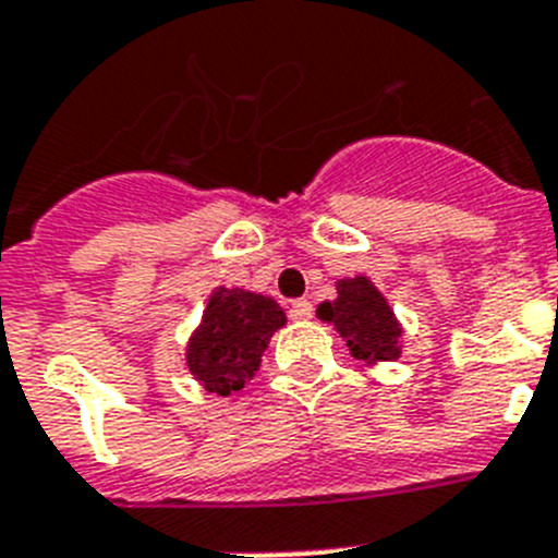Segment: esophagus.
I'll return each mask as SVG.
<instances>
[{
  "label": "esophagus",
  "mask_w": 558,
  "mask_h": 558,
  "mask_svg": "<svg viewBox=\"0 0 558 558\" xmlns=\"http://www.w3.org/2000/svg\"><path fill=\"white\" fill-rule=\"evenodd\" d=\"M289 317L292 319H312L314 317V306L308 300H292V306H289Z\"/></svg>",
  "instance_id": "34e87169"
}]
</instances>
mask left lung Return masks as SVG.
Returning <instances> with one entry per match:
<instances>
[{"label":"left lung","instance_id":"obj_1","mask_svg":"<svg viewBox=\"0 0 558 558\" xmlns=\"http://www.w3.org/2000/svg\"><path fill=\"white\" fill-rule=\"evenodd\" d=\"M317 317L331 323L345 339L351 356L367 365L396 362L401 356V323L371 278L356 275L339 280L337 300L319 303Z\"/></svg>","mask_w":558,"mask_h":558}]
</instances>
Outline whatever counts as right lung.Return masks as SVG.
<instances>
[{
  "label": "right lung",
  "mask_w": 558,
  "mask_h": 558,
  "mask_svg": "<svg viewBox=\"0 0 558 558\" xmlns=\"http://www.w3.org/2000/svg\"><path fill=\"white\" fill-rule=\"evenodd\" d=\"M286 326L272 298L219 286L187 342V371L207 393L230 396L255 376L269 339Z\"/></svg>",
  "instance_id": "1"
}]
</instances>
